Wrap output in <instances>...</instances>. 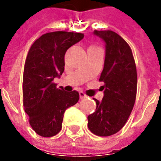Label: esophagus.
Segmentation results:
<instances>
[{
  "instance_id": "esophagus-1",
  "label": "esophagus",
  "mask_w": 161,
  "mask_h": 161,
  "mask_svg": "<svg viewBox=\"0 0 161 161\" xmlns=\"http://www.w3.org/2000/svg\"><path fill=\"white\" fill-rule=\"evenodd\" d=\"M79 97H80L81 99H84V98L87 97V96L84 94L83 91H80V92H79Z\"/></svg>"
}]
</instances>
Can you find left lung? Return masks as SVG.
<instances>
[{
  "mask_svg": "<svg viewBox=\"0 0 161 161\" xmlns=\"http://www.w3.org/2000/svg\"><path fill=\"white\" fill-rule=\"evenodd\" d=\"M93 34L105 43L103 70L99 81L104 84L102 101L93 98L96 111L88 116V128L98 136H109L120 131L135 105L137 72L130 47L113 31H97Z\"/></svg>",
  "mask_w": 161,
  "mask_h": 161,
  "instance_id": "8db88e82",
  "label": "left lung"
}]
</instances>
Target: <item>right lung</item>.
<instances>
[{
    "label": "right lung",
    "instance_id": "obj_1",
    "mask_svg": "<svg viewBox=\"0 0 161 161\" xmlns=\"http://www.w3.org/2000/svg\"><path fill=\"white\" fill-rule=\"evenodd\" d=\"M84 34L53 32L33 43L26 57L23 74V106L29 123L43 137L56 135L62 128L65 109L77 103L79 94L66 92L53 83L64 70V54Z\"/></svg>",
    "mask_w": 161,
    "mask_h": 161
}]
</instances>
